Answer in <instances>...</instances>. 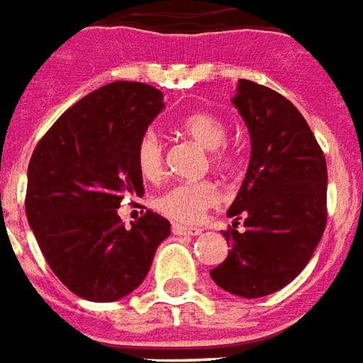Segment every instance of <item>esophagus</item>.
Masks as SVG:
<instances>
[{"label": "esophagus", "mask_w": 363, "mask_h": 363, "mask_svg": "<svg viewBox=\"0 0 363 363\" xmlns=\"http://www.w3.org/2000/svg\"><path fill=\"white\" fill-rule=\"evenodd\" d=\"M173 233L174 235H182V236H198L202 235V229L200 227H186V225H179V223H173Z\"/></svg>", "instance_id": "34e87169"}]
</instances>
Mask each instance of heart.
<instances>
[{
  "label": "heart",
  "instance_id": "heart-1",
  "mask_svg": "<svg viewBox=\"0 0 363 363\" xmlns=\"http://www.w3.org/2000/svg\"><path fill=\"white\" fill-rule=\"evenodd\" d=\"M177 128L190 140L209 147L208 160L217 171H230L238 161V150L225 140L227 125L219 115L211 111H190L182 115ZM136 167L144 179H157L163 171V144L154 130L140 134L134 150ZM221 200L219 189L213 181L177 182L155 198V209L174 221H200L208 209L216 208Z\"/></svg>",
  "mask_w": 363,
  "mask_h": 363
}]
</instances>
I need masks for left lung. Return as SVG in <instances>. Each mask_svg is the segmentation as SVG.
<instances>
[{
    "label": "left lung",
    "mask_w": 363,
    "mask_h": 363,
    "mask_svg": "<svg viewBox=\"0 0 363 363\" xmlns=\"http://www.w3.org/2000/svg\"><path fill=\"white\" fill-rule=\"evenodd\" d=\"M233 104L248 125L252 157L227 211L236 219L223 230L229 256L209 275L230 294L262 298L291 283L323 236L327 161L304 115L279 92L240 79Z\"/></svg>",
    "instance_id": "1"
}]
</instances>
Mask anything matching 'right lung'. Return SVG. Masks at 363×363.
<instances>
[{
  "mask_svg": "<svg viewBox=\"0 0 363 363\" xmlns=\"http://www.w3.org/2000/svg\"><path fill=\"white\" fill-rule=\"evenodd\" d=\"M163 107L157 88L117 80L79 99L40 138L24 208L45 262L90 302H115L146 279L171 223L147 209L130 229L117 208L142 196L134 150Z\"/></svg>",
  "mask_w": 363,
  "mask_h": 363,
  "instance_id": "right-lung-1",
  "label": "right lung"
}]
</instances>
